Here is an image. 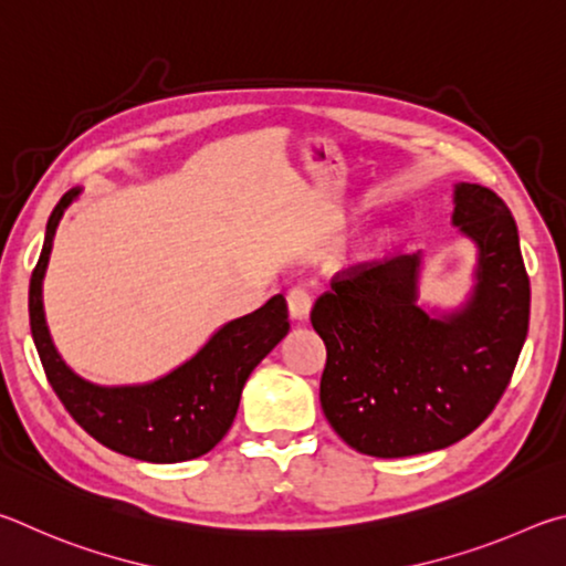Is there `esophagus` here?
<instances>
[{
  "label": "esophagus",
  "instance_id": "esophagus-1",
  "mask_svg": "<svg viewBox=\"0 0 566 566\" xmlns=\"http://www.w3.org/2000/svg\"><path fill=\"white\" fill-rule=\"evenodd\" d=\"M285 298H289V311H291V318L293 321H305V318H308V313L313 308V298H311L308 291H305V289H291Z\"/></svg>",
  "mask_w": 566,
  "mask_h": 566
}]
</instances>
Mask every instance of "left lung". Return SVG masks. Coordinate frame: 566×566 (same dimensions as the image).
<instances>
[{"label":"left lung","instance_id":"obj_1","mask_svg":"<svg viewBox=\"0 0 566 566\" xmlns=\"http://www.w3.org/2000/svg\"><path fill=\"white\" fill-rule=\"evenodd\" d=\"M452 223L478 243L470 301L432 318L418 303L420 253L350 268L315 301L328 350L321 405L331 428L373 458H410L468 438L512 380L530 328V275L507 203L454 186Z\"/></svg>","mask_w":566,"mask_h":566}]
</instances>
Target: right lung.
Here are the masks:
<instances>
[{
    "instance_id": "right-lung-1",
    "label": "right lung",
    "mask_w": 566,
    "mask_h": 566,
    "mask_svg": "<svg viewBox=\"0 0 566 566\" xmlns=\"http://www.w3.org/2000/svg\"><path fill=\"white\" fill-rule=\"evenodd\" d=\"M82 188L49 216L44 248L29 281V325L46 380L66 412L104 448L144 462H186L213 450L231 430L248 375L291 331L289 305L273 295L263 308L226 323L191 360L146 385L104 388L66 368L46 328L42 283L56 226Z\"/></svg>"
}]
</instances>
